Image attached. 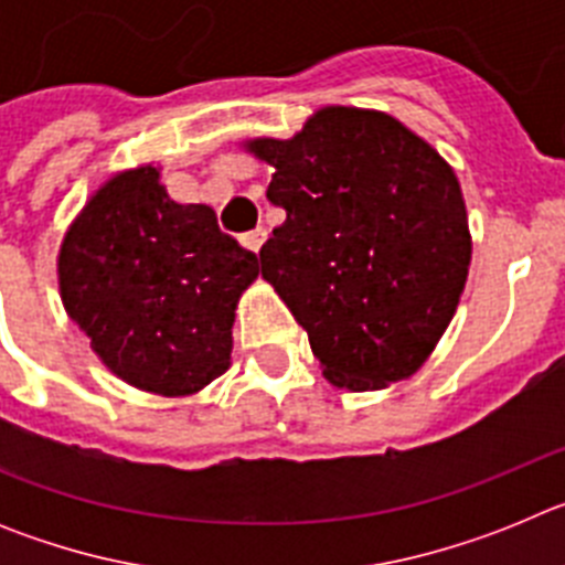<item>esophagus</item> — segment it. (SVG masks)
Here are the masks:
<instances>
[{
	"label": "esophagus",
	"instance_id": "obj_1",
	"mask_svg": "<svg viewBox=\"0 0 565 565\" xmlns=\"http://www.w3.org/2000/svg\"><path fill=\"white\" fill-rule=\"evenodd\" d=\"M239 243H243V246H246L248 252L257 254L259 248H263V243H266V228L259 226V228H254V232L243 234V237H239Z\"/></svg>",
	"mask_w": 565,
	"mask_h": 565
}]
</instances>
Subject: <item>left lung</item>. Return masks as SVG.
Masks as SVG:
<instances>
[{
	"label": "left lung",
	"mask_w": 565,
	"mask_h": 565,
	"mask_svg": "<svg viewBox=\"0 0 565 565\" xmlns=\"http://www.w3.org/2000/svg\"><path fill=\"white\" fill-rule=\"evenodd\" d=\"M271 167L286 223L263 279L308 331L322 376L348 391L411 379L467 286L472 237L456 172L379 109L322 107L294 138L243 143Z\"/></svg>",
	"instance_id": "8db88e82"
}]
</instances>
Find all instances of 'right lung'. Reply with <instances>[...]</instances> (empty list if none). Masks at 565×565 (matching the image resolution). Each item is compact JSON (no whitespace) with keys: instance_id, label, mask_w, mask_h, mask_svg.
Segmentation results:
<instances>
[{"instance_id":"add662e5","label":"right lung","mask_w":565,"mask_h":565,"mask_svg":"<svg viewBox=\"0 0 565 565\" xmlns=\"http://www.w3.org/2000/svg\"><path fill=\"white\" fill-rule=\"evenodd\" d=\"M56 271L64 311L109 371L174 398L228 371L234 311L259 266L212 206L172 201L161 167L143 163L89 194Z\"/></svg>"}]
</instances>
